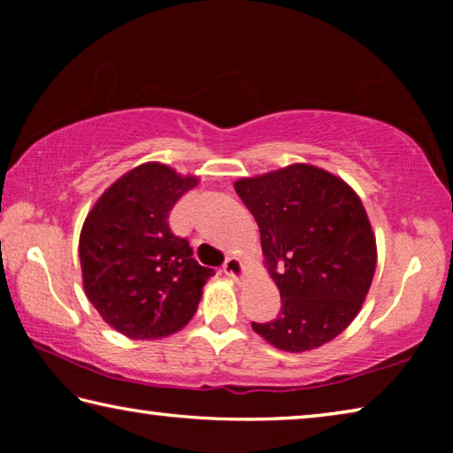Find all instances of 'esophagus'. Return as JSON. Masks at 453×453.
Instances as JSON below:
<instances>
[{
  "label": "esophagus",
  "instance_id": "obj_1",
  "mask_svg": "<svg viewBox=\"0 0 453 453\" xmlns=\"http://www.w3.org/2000/svg\"><path fill=\"white\" fill-rule=\"evenodd\" d=\"M224 272L227 278H232L234 281H242L245 278V267L240 257H229L224 265Z\"/></svg>",
  "mask_w": 453,
  "mask_h": 453
}]
</instances>
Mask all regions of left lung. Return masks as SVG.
Wrapping results in <instances>:
<instances>
[{"mask_svg": "<svg viewBox=\"0 0 453 453\" xmlns=\"http://www.w3.org/2000/svg\"><path fill=\"white\" fill-rule=\"evenodd\" d=\"M234 188L259 226L264 265L281 296V311L251 324L289 354L318 349L340 335L370 291L378 245L362 199L340 175L291 164Z\"/></svg>", "mask_w": 453, "mask_h": 453, "instance_id": "1", "label": "left lung"}]
</instances>
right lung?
Instances as JSON below:
<instances>
[{"label": "right lung", "instance_id": "obj_1", "mask_svg": "<svg viewBox=\"0 0 453 453\" xmlns=\"http://www.w3.org/2000/svg\"><path fill=\"white\" fill-rule=\"evenodd\" d=\"M199 183L145 162L107 188L80 234L81 281L107 326L132 340H162L194 318L213 270L202 267L167 218Z\"/></svg>", "mask_w": 453, "mask_h": 453}]
</instances>
